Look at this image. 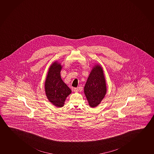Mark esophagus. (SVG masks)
Here are the masks:
<instances>
[{
  "label": "esophagus",
  "instance_id": "esophagus-1",
  "mask_svg": "<svg viewBox=\"0 0 154 154\" xmlns=\"http://www.w3.org/2000/svg\"><path fill=\"white\" fill-rule=\"evenodd\" d=\"M78 91H79V89H78V88H73V91H75V92H78Z\"/></svg>",
  "mask_w": 154,
  "mask_h": 154
}]
</instances>
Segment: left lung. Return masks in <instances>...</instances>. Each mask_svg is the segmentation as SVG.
Here are the masks:
<instances>
[{
    "label": "left lung",
    "mask_w": 154,
    "mask_h": 154,
    "mask_svg": "<svg viewBox=\"0 0 154 154\" xmlns=\"http://www.w3.org/2000/svg\"><path fill=\"white\" fill-rule=\"evenodd\" d=\"M106 92L105 78L102 67L95 66L92 69L84 87V93L89 105L95 107L100 103Z\"/></svg>",
    "instance_id": "1"
}]
</instances>
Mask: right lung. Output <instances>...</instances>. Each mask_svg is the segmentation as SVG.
Segmentation results:
<instances>
[{
	"label": "right lung",
	"instance_id": "obj_1",
	"mask_svg": "<svg viewBox=\"0 0 154 154\" xmlns=\"http://www.w3.org/2000/svg\"><path fill=\"white\" fill-rule=\"evenodd\" d=\"M61 66L57 62L54 63L49 68L45 83V90L49 101L57 107H62L66 98L71 93L60 76Z\"/></svg>",
	"mask_w": 154,
	"mask_h": 154
}]
</instances>
